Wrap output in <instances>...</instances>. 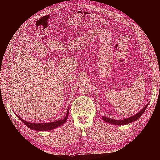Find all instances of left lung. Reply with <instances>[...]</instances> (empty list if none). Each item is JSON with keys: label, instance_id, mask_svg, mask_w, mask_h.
I'll use <instances>...</instances> for the list:
<instances>
[{"label": "left lung", "instance_id": "left-lung-1", "mask_svg": "<svg viewBox=\"0 0 160 160\" xmlns=\"http://www.w3.org/2000/svg\"><path fill=\"white\" fill-rule=\"evenodd\" d=\"M148 105V104H147L145 108H142L138 113L136 114L134 116L130 117H129V118H127V119H125L123 120H115V119H112L110 118H108V117L102 116V120L106 122H109L110 124H115V125H122V124H128V123H130L132 122H133V121H136L137 119H138L139 117L142 115V113H144Z\"/></svg>", "mask_w": 160, "mask_h": 160}]
</instances>
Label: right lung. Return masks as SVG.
<instances>
[{
  "instance_id": "add662e5",
  "label": "right lung",
  "mask_w": 160,
  "mask_h": 160,
  "mask_svg": "<svg viewBox=\"0 0 160 160\" xmlns=\"http://www.w3.org/2000/svg\"><path fill=\"white\" fill-rule=\"evenodd\" d=\"M69 110V109L68 108V110H67L66 115L63 119H62V120L60 119L59 121H56L51 122H47V123H31V122H29L27 121H25L24 120L21 119L19 116H18V115H17V116H18V118L29 128H30L32 130H38V131H46V130H50L55 129V128L60 127V126L62 125L63 123H65V121H67V118H68Z\"/></svg>"
}]
</instances>
